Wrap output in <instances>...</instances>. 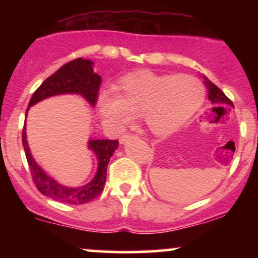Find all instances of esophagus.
<instances>
[{"instance_id":"obj_1","label":"esophagus","mask_w":258,"mask_h":258,"mask_svg":"<svg viewBox=\"0 0 258 258\" xmlns=\"http://www.w3.org/2000/svg\"><path fill=\"white\" fill-rule=\"evenodd\" d=\"M136 137V135H133V133H125V135H122L121 136V138H120V143H125V142H127V141H130V139L131 138H135Z\"/></svg>"}]
</instances>
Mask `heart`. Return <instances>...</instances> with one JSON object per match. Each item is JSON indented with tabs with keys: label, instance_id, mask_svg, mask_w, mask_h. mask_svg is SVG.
Here are the masks:
<instances>
[{
	"label": "heart",
	"instance_id": "1",
	"mask_svg": "<svg viewBox=\"0 0 258 258\" xmlns=\"http://www.w3.org/2000/svg\"><path fill=\"white\" fill-rule=\"evenodd\" d=\"M204 98V86L193 76L138 72L120 79L115 91L100 92L97 109L112 128H121L131 114H138L153 133L166 136L184 126Z\"/></svg>",
	"mask_w": 258,
	"mask_h": 258
}]
</instances>
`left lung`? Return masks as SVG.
Segmentation results:
<instances>
[{
	"mask_svg": "<svg viewBox=\"0 0 258 258\" xmlns=\"http://www.w3.org/2000/svg\"><path fill=\"white\" fill-rule=\"evenodd\" d=\"M204 79H205V85L207 87V91H209V99L210 102H211V104L214 106H222V108H226V109H229L230 106H233V102L230 100L226 94L222 92L220 88L217 87L215 84H212L211 81H210L209 79L206 78V76H204Z\"/></svg>",
	"mask_w": 258,
	"mask_h": 258,
	"instance_id": "8db88e82",
	"label": "left lung"
}]
</instances>
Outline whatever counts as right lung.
<instances>
[{"instance_id": "add662e5", "label": "right lung", "mask_w": 258, "mask_h": 258, "mask_svg": "<svg viewBox=\"0 0 258 258\" xmlns=\"http://www.w3.org/2000/svg\"><path fill=\"white\" fill-rule=\"evenodd\" d=\"M100 82H102L100 76L93 72V61L88 60V59L78 58L63 65L53 75L44 80L40 87L32 94L30 102H29V108L48 97L67 93L81 94L93 106L98 98ZM29 108L26 109V115H28ZM22 141L26 160H28L29 167L31 171L32 180H34L38 191L52 199L65 204H72V205L90 203L91 200L96 199L102 193L105 184L106 167H108L109 160L119 147V142L115 139L114 141L111 139H90L88 148L96 154L97 159H98V170H97L96 176L90 183L84 186L69 188V186L59 184L57 180L44 173L42 168L36 164V161L32 158L30 149H29L28 141H26L25 126L23 128Z\"/></svg>"}]
</instances>
